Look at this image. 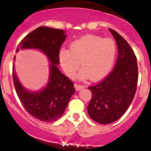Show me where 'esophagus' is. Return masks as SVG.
<instances>
[{
	"mask_svg": "<svg viewBox=\"0 0 151 151\" xmlns=\"http://www.w3.org/2000/svg\"><path fill=\"white\" fill-rule=\"evenodd\" d=\"M74 87H75V88L76 89L77 91H78V90H80V89L83 88H84V85H79V84H77V83H75Z\"/></svg>",
	"mask_w": 151,
	"mask_h": 151,
	"instance_id": "34e87169",
	"label": "esophagus"
}]
</instances>
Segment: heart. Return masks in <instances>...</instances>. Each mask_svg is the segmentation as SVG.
<instances>
[{
  "instance_id": "heart-1",
  "label": "heart",
  "mask_w": 151,
  "mask_h": 151,
  "mask_svg": "<svg viewBox=\"0 0 151 151\" xmlns=\"http://www.w3.org/2000/svg\"><path fill=\"white\" fill-rule=\"evenodd\" d=\"M116 51V45L111 38L88 35L73 41L69 50L61 49L58 57L63 71L69 77L74 76L81 62L83 69L79 74L80 78L90 77L91 80L97 81L110 72Z\"/></svg>"
}]
</instances>
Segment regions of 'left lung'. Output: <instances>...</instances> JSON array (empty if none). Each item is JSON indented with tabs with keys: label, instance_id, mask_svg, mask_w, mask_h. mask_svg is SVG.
Returning <instances> with one entry per match:
<instances>
[{
	"label": "left lung",
	"instance_id": "left-lung-1",
	"mask_svg": "<svg viewBox=\"0 0 151 151\" xmlns=\"http://www.w3.org/2000/svg\"><path fill=\"white\" fill-rule=\"evenodd\" d=\"M109 30L116 41L118 57L113 70L101 82L88 87L92 97L87 106L89 116L104 125L118 120L125 113L134 97L138 78L133 50L115 30Z\"/></svg>",
	"mask_w": 151,
	"mask_h": 151
}]
</instances>
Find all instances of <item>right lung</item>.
<instances>
[{
    "instance_id": "right-lung-1",
    "label": "right lung",
    "mask_w": 151,
    "mask_h": 151,
    "mask_svg": "<svg viewBox=\"0 0 151 151\" xmlns=\"http://www.w3.org/2000/svg\"><path fill=\"white\" fill-rule=\"evenodd\" d=\"M64 33L62 29L40 26L23 38L17 49V51L19 48L39 49L51 62L48 84L38 93L29 92L22 87L14 72V64L13 66V83L22 106L31 116L43 122H54L62 116L76 91L74 83L57 66L60 47L66 39Z\"/></svg>"
}]
</instances>
